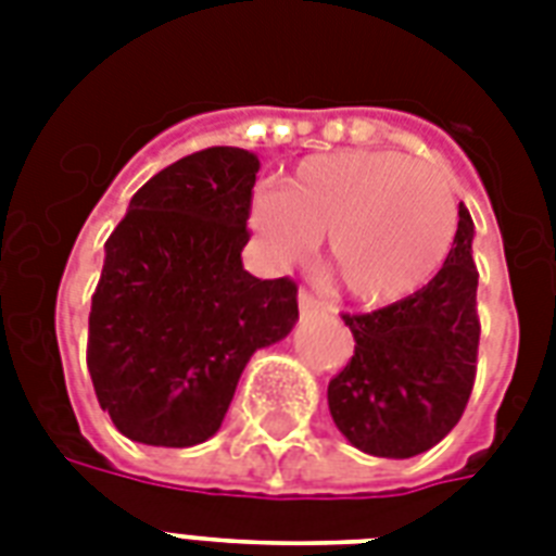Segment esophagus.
Instances as JSON below:
<instances>
[{
	"mask_svg": "<svg viewBox=\"0 0 556 556\" xmlns=\"http://www.w3.org/2000/svg\"><path fill=\"white\" fill-rule=\"evenodd\" d=\"M296 303H300V308H303V312H317V308H323L320 300H317L312 291H305V288H300V294H296Z\"/></svg>",
	"mask_w": 556,
	"mask_h": 556,
	"instance_id": "obj_1",
	"label": "esophagus"
}]
</instances>
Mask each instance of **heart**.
Segmentation results:
<instances>
[{"mask_svg":"<svg viewBox=\"0 0 556 556\" xmlns=\"http://www.w3.org/2000/svg\"><path fill=\"white\" fill-rule=\"evenodd\" d=\"M253 230L277 260L326 235V262L361 303H392L427 286L450 256L458 207L439 169L397 152H338L303 161L288 187L253 199Z\"/></svg>","mask_w":556,"mask_h":556,"instance_id":"1","label":"heart"}]
</instances>
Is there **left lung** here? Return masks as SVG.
<instances>
[{
	"mask_svg": "<svg viewBox=\"0 0 556 556\" xmlns=\"http://www.w3.org/2000/svg\"><path fill=\"white\" fill-rule=\"evenodd\" d=\"M476 286L473 218L458 204L450 256L427 286L378 312L343 314L355 355L329 380V409L357 450L409 458L456 427L476 380Z\"/></svg>",
	"mask_w": 556,
	"mask_h": 556,
	"instance_id": "8db88e82",
	"label": "left lung"
}]
</instances>
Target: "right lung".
I'll return each instance as SVG.
<instances>
[{"label": "right lung", "instance_id": "obj_1", "mask_svg": "<svg viewBox=\"0 0 556 556\" xmlns=\"http://www.w3.org/2000/svg\"><path fill=\"white\" fill-rule=\"evenodd\" d=\"M256 173L239 147L192 152L135 192L106 239L86 364L126 439L192 447L216 435L253 352L294 329V279L242 268Z\"/></svg>", "mask_w": 556, "mask_h": 556}]
</instances>
